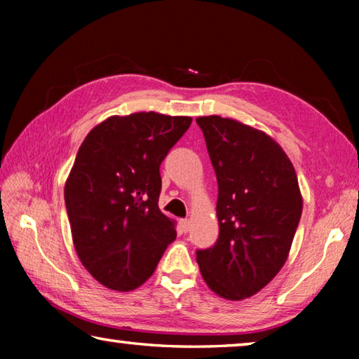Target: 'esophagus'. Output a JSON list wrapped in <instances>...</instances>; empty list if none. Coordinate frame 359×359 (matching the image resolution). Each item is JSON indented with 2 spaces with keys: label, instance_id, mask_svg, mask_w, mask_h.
<instances>
[{
  "label": "esophagus",
  "instance_id": "esophagus-1",
  "mask_svg": "<svg viewBox=\"0 0 359 359\" xmlns=\"http://www.w3.org/2000/svg\"><path fill=\"white\" fill-rule=\"evenodd\" d=\"M179 226H180L182 233H188V231H190V228H191V223H190V220H180Z\"/></svg>",
  "mask_w": 359,
  "mask_h": 359
}]
</instances>
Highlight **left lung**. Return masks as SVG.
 Listing matches in <instances>:
<instances>
[{"label": "left lung", "mask_w": 359, "mask_h": 359, "mask_svg": "<svg viewBox=\"0 0 359 359\" xmlns=\"http://www.w3.org/2000/svg\"><path fill=\"white\" fill-rule=\"evenodd\" d=\"M218 184L217 242L196 250L208 287L229 301L264 288L288 258L302 214L293 163L266 133L218 115L198 117Z\"/></svg>", "instance_id": "obj_1"}]
</instances>
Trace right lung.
Masks as SVG:
<instances>
[{"label": "right lung", "mask_w": 359, "mask_h": 359, "mask_svg": "<svg viewBox=\"0 0 359 359\" xmlns=\"http://www.w3.org/2000/svg\"><path fill=\"white\" fill-rule=\"evenodd\" d=\"M190 125L156 112L114 115L79 149L65 204L79 259L104 287H141L177 236L158 208L160 166Z\"/></svg>", "instance_id": "1"}]
</instances>
